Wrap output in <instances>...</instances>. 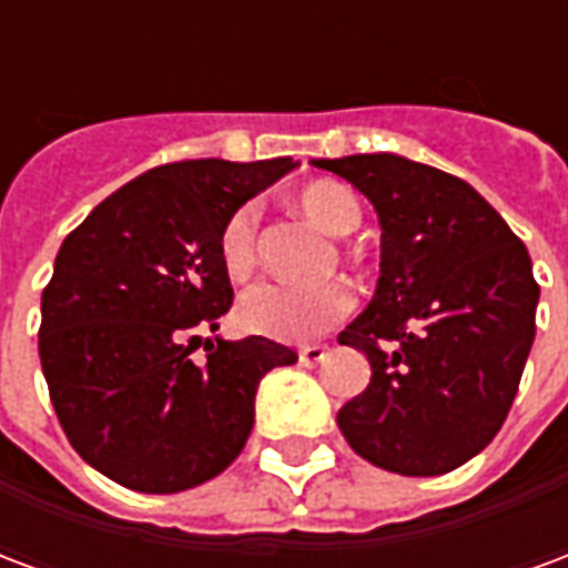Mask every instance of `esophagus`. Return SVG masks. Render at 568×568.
<instances>
[{
  "label": "esophagus",
  "instance_id": "obj_1",
  "mask_svg": "<svg viewBox=\"0 0 568 568\" xmlns=\"http://www.w3.org/2000/svg\"><path fill=\"white\" fill-rule=\"evenodd\" d=\"M325 356H328V349H325V346H301V353H297V358H301V365H304V368L320 365Z\"/></svg>",
  "mask_w": 568,
  "mask_h": 568
}]
</instances>
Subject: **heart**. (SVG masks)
Instances as JSON below:
<instances>
[{
    "label": "heart",
    "mask_w": 568,
    "mask_h": 568,
    "mask_svg": "<svg viewBox=\"0 0 568 568\" xmlns=\"http://www.w3.org/2000/svg\"><path fill=\"white\" fill-rule=\"evenodd\" d=\"M297 206L328 234H349L362 219L356 194L341 182H313L297 194ZM258 206L243 203L227 219L222 231L224 271L234 280L246 276L258 261ZM356 307V295L346 283L292 285L280 280H261L240 295V320L248 332L264 334L273 341H313L334 328Z\"/></svg>",
    "instance_id": "1"
}]
</instances>
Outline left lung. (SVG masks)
<instances>
[{"label":"left lung","mask_w":568,"mask_h":568,"mask_svg":"<svg viewBox=\"0 0 568 568\" xmlns=\"http://www.w3.org/2000/svg\"><path fill=\"white\" fill-rule=\"evenodd\" d=\"M313 166L374 203L377 292L341 344L371 362L368 389L337 426L386 471L447 475L496 438L536 337L538 283L520 236L456 175L398 154Z\"/></svg>","instance_id":"8db88e82"}]
</instances>
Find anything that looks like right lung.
<instances>
[{"label": "right lung", "mask_w": 568, "mask_h": 568, "mask_svg": "<svg viewBox=\"0 0 568 568\" xmlns=\"http://www.w3.org/2000/svg\"><path fill=\"white\" fill-rule=\"evenodd\" d=\"M292 158L175 161L136 175L63 240L39 358L81 459L140 493L222 475L246 447L261 377L297 356L267 337L203 341L231 310L222 231ZM203 343L207 358L190 353Z\"/></svg>", "instance_id": "1"}]
</instances>
